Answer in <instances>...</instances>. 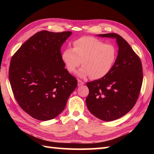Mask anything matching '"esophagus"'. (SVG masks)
<instances>
[{
	"mask_svg": "<svg viewBox=\"0 0 154 154\" xmlns=\"http://www.w3.org/2000/svg\"><path fill=\"white\" fill-rule=\"evenodd\" d=\"M84 85V83H83L82 81H81L80 80H78V85L81 86V85Z\"/></svg>",
	"mask_w": 154,
	"mask_h": 154,
	"instance_id": "34e87169",
	"label": "esophagus"
}]
</instances>
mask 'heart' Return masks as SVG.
Listing matches in <instances>:
<instances>
[{"label": "heart", "mask_w": 154, "mask_h": 154, "mask_svg": "<svg viewBox=\"0 0 154 154\" xmlns=\"http://www.w3.org/2000/svg\"><path fill=\"white\" fill-rule=\"evenodd\" d=\"M72 48L65 49L62 60L67 71L74 73L82 63L78 76L94 80L104 78L112 69L117 57V51L113 45L92 36H82L74 41Z\"/></svg>", "instance_id": "b5f03b06"}]
</instances>
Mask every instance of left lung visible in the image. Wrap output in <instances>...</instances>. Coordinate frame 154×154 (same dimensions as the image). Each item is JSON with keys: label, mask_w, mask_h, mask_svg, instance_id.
I'll return each instance as SVG.
<instances>
[{"label": "left lung", "mask_w": 154, "mask_h": 154, "mask_svg": "<svg viewBox=\"0 0 154 154\" xmlns=\"http://www.w3.org/2000/svg\"><path fill=\"white\" fill-rule=\"evenodd\" d=\"M97 36L115 38L118 54L106 76L87 83L89 93L86 104L96 118L110 122L127 114L136 104L142 85L143 68L140 58L120 35L106 33Z\"/></svg>", "instance_id": "left-lung-1"}]
</instances>
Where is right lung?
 <instances>
[{
    "mask_svg": "<svg viewBox=\"0 0 154 154\" xmlns=\"http://www.w3.org/2000/svg\"><path fill=\"white\" fill-rule=\"evenodd\" d=\"M71 31H41L27 40L11 60L9 79L18 105L40 121L55 118L77 87L62 60L60 49Z\"/></svg>",
    "mask_w": 154,
    "mask_h": 154,
    "instance_id": "obj_1",
    "label": "right lung"
}]
</instances>
